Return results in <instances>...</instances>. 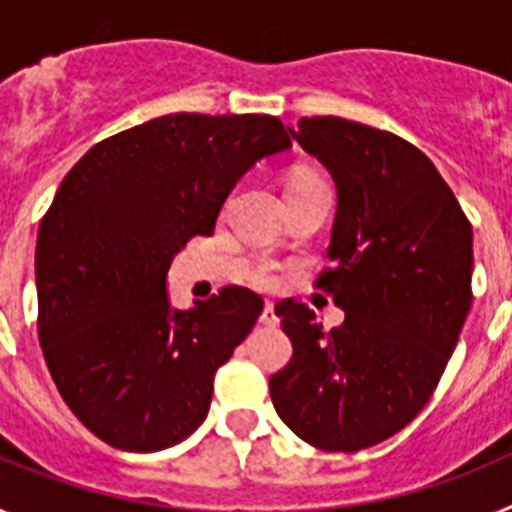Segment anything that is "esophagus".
Segmentation results:
<instances>
[{
	"label": "esophagus",
	"instance_id": "34e87169",
	"mask_svg": "<svg viewBox=\"0 0 512 512\" xmlns=\"http://www.w3.org/2000/svg\"><path fill=\"white\" fill-rule=\"evenodd\" d=\"M259 320L264 325H277V312H274V302H264V310H261Z\"/></svg>",
	"mask_w": 512,
	"mask_h": 512
}]
</instances>
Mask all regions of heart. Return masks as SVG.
I'll return each instance as SVG.
<instances>
[{
	"instance_id": "b5f03b06",
	"label": "heart",
	"mask_w": 512,
	"mask_h": 512,
	"mask_svg": "<svg viewBox=\"0 0 512 512\" xmlns=\"http://www.w3.org/2000/svg\"><path fill=\"white\" fill-rule=\"evenodd\" d=\"M312 179H318V176H312V174H297L295 179H292V182L289 184H300V182H312ZM251 279L256 284H261V287H269V284H274V269H271L269 264H259L256 266V269H253V274H251Z\"/></svg>"
}]
</instances>
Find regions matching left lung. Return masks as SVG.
<instances>
[{"label":"left lung","mask_w":512,"mask_h":512,"mask_svg":"<svg viewBox=\"0 0 512 512\" xmlns=\"http://www.w3.org/2000/svg\"><path fill=\"white\" fill-rule=\"evenodd\" d=\"M289 135L336 184L318 284L346 318L323 330L307 305L279 302L295 351L269 392L302 441L351 454L402 431L436 390L472 307V225L408 140L343 117H302Z\"/></svg>","instance_id":"obj_1"}]
</instances>
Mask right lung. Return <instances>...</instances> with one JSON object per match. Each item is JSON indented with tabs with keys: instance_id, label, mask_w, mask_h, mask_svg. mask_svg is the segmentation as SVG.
Returning a JSON list of instances; mask_svg holds the SVG:
<instances>
[{
	"instance_id": "1",
	"label": "right lung",
	"mask_w": 512,
	"mask_h": 512,
	"mask_svg": "<svg viewBox=\"0 0 512 512\" xmlns=\"http://www.w3.org/2000/svg\"><path fill=\"white\" fill-rule=\"evenodd\" d=\"M289 148L279 117L176 112L102 140L66 174L38 230V336L61 397L104 443L161 451L207 418L215 372L264 300L225 287L176 310L166 274L215 230L235 184Z\"/></svg>"
}]
</instances>
